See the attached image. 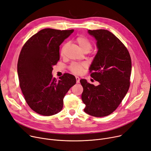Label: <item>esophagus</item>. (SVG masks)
Here are the masks:
<instances>
[{
  "mask_svg": "<svg viewBox=\"0 0 151 151\" xmlns=\"http://www.w3.org/2000/svg\"><path fill=\"white\" fill-rule=\"evenodd\" d=\"M76 83H79L80 81V78L78 76H76Z\"/></svg>",
  "mask_w": 151,
  "mask_h": 151,
  "instance_id": "obj_1",
  "label": "esophagus"
}]
</instances>
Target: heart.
Masks as SVG:
<instances>
[{
	"label": "heart",
	"mask_w": 151,
	"mask_h": 151,
	"mask_svg": "<svg viewBox=\"0 0 151 151\" xmlns=\"http://www.w3.org/2000/svg\"><path fill=\"white\" fill-rule=\"evenodd\" d=\"M76 42L79 45L80 49H81L83 52H88L89 50L92 48V44L90 42L89 40L84 37V36H79L76 39ZM67 44H65L63 45L61 50V56L64 55V50L67 46ZM86 66V63H81V64H76L73 63L70 67V69L71 71L76 75L80 74L82 72L83 68Z\"/></svg>",
	"instance_id": "obj_1"
}]
</instances>
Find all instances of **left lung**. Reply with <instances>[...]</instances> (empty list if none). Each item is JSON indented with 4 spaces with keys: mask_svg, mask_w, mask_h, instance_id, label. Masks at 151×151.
<instances>
[{
    "mask_svg": "<svg viewBox=\"0 0 151 151\" xmlns=\"http://www.w3.org/2000/svg\"><path fill=\"white\" fill-rule=\"evenodd\" d=\"M96 41L97 53L90 66L91 76L99 85L80 80L86 104L84 112L96 117L112 114L126 96L130 86L132 63L124 45L106 29L88 30Z\"/></svg>",
    "mask_w": 151,
    "mask_h": 151,
    "instance_id": "8db88e82",
    "label": "left lung"
}]
</instances>
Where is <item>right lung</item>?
Listing matches in <instances>:
<instances>
[{
  "label": "right lung",
  "instance_id": "obj_1",
  "mask_svg": "<svg viewBox=\"0 0 151 151\" xmlns=\"http://www.w3.org/2000/svg\"><path fill=\"white\" fill-rule=\"evenodd\" d=\"M73 29H41L22 47L17 63L19 85L26 102L40 115L51 116L61 111L63 99L76 84L75 77L65 73L57 81L53 67L59 60V45Z\"/></svg>",
  "mask_w": 151,
  "mask_h": 151
}]
</instances>
